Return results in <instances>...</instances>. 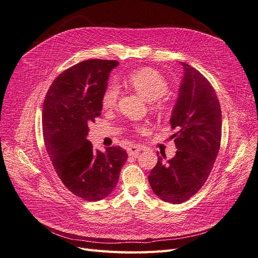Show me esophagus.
<instances>
[{
	"instance_id": "obj_1",
	"label": "esophagus",
	"mask_w": 258,
	"mask_h": 258,
	"mask_svg": "<svg viewBox=\"0 0 258 258\" xmlns=\"http://www.w3.org/2000/svg\"><path fill=\"white\" fill-rule=\"evenodd\" d=\"M127 152H128V154H129L130 156H135V157H137V156H139L140 152H141V147L136 146V145L130 146V147H128Z\"/></svg>"
}]
</instances>
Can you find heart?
Wrapping results in <instances>:
<instances>
[{"label":"heart","instance_id":"1","mask_svg":"<svg viewBox=\"0 0 258 258\" xmlns=\"http://www.w3.org/2000/svg\"><path fill=\"white\" fill-rule=\"evenodd\" d=\"M130 87L140 96L148 101V108L152 114L157 117H163L171 110V101L165 95L169 85L167 80L158 71L151 68H143L131 73L127 77ZM119 97V88L114 83L108 84L102 92L101 103L104 108L116 106ZM135 131L143 134L146 131V124H135Z\"/></svg>","mask_w":258,"mask_h":258}]
</instances>
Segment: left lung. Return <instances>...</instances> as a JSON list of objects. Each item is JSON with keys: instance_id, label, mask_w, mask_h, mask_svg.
Masks as SVG:
<instances>
[{"instance_id": "left-lung-1", "label": "left lung", "mask_w": 258, "mask_h": 258, "mask_svg": "<svg viewBox=\"0 0 258 258\" xmlns=\"http://www.w3.org/2000/svg\"><path fill=\"white\" fill-rule=\"evenodd\" d=\"M184 79L170 118L177 148L173 158L158 154L148 175L153 191L179 205L197 194L212 171L221 146L222 111L213 86L196 69L182 62Z\"/></svg>"}]
</instances>
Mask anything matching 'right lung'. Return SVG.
Returning <instances> with one entry per match:
<instances>
[{"label":"right lung","mask_w":258,"mask_h":258,"mask_svg":"<svg viewBox=\"0 0 258 258\" xmlns=\"http://www.w3.org/2000/svg\"><path fill=\"white\" fill-rule=\"evenodd\" d=\"M117 64L116 60L90 59L69 68L52 82L43 103V137L53 169L70 191L87 201L113 191L128 158L119 146L100 152L87 140L88 126L101 115V97Z\"/></svg>","instance_id":"right-lung-1"}]
</instances>
